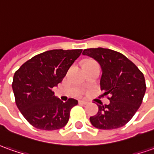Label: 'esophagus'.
<instances>
[{"mask_svg": "<svg viewBox=\"0 0 154 154\" xmlns=\"http://www.w3.org/2000/svg\"><path fill=\"white\" fill-rule=\"evenodd\" d=\"M79 104H81V105H87L89 102L88 101H86V100H79Z\"/></svg>", "mask_w": 154, "mask_h": 154, "instance_id": "obj_1", "label": "esophagus"}]
</instances>
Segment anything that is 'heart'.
<instances>
[{
    "mask_svg": "<svg viewBox=\"0 0 154 154\" xmlns=\"http://www.w3.org/2000/svg\"><path fill=\"white\" fill-rule=\"evenodd\" d=\"M91 62H93V61H91V60H87V61H85V63H91Z\"/></svg>",
    "mask_w": 154,
    "mask_h": 154,
    "instance_id": "1",
    "label": "heart"
}]
</instances>
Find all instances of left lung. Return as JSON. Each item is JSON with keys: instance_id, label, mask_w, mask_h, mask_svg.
I'll use <instances>...</instances> for the list:
<instances>
[{"instance_id": "8db88e82", "label": "left lung", "mask_w": 154, "mask_h": 154, "mask_svg": "<svg viewBox=\"0 0 154 154\" xmlns=\"http://www.w3.org/2000/svg\"><path fill=\"white\" fill-rule=\"evenodd\" d=\"M101 67L100 90L111 95L109 105H98L97 114L90 117L98 129H116L128 123L143 102L146 91L143 74L121 53L109 48H87L83 52Z\"/></svg>"}]
</instances>
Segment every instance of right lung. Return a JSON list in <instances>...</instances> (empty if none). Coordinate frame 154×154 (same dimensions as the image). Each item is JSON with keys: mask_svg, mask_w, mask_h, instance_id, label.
Returning a JSON list of instances; mask_svg holds the SVG:
<instances>
[{"mask_svg": "<svg viewBox=\"0 0 154 154\" xmlns=\"http://www.w3.org/2000/svg\"><path fill=\"white\" fill-rule=\"evenodd\" d=\"M82 49H53L36 55L15 72L12 90L17 106L24 118L38 129L53 131L63 128L70 110L78 104L69 98L63 102L53 88L64 78Z\"/></svg>", "mask_w": 154, "mask_h": 154, "instance_id": "obj_1", "label": "right lung"}]
</instances>
